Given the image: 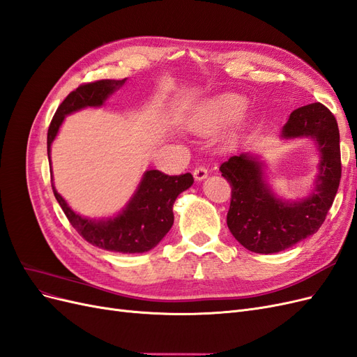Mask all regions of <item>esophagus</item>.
Masks as SVG:
<instances>
[{"label": "esophagus", "instance_id": "obj_1", "mask_svg": "<svg viewBox=\"0 0 357 357\" xmlns=\"http://www.w3.org/2000/svg\"><path fill=\"white\" fill-rule=\"evenodd\" d=\"M207 176H208V169L202 167V165H199V167L193 169V177H195V180H198V181L207 178Z\"/></svg>", "mask_w": 357, "mask_h": 357}]
</instances>
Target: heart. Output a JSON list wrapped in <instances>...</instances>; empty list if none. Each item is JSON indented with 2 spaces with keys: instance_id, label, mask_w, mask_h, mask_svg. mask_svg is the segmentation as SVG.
Instances as JSON below:
<instances>
[{
  "instance_id": "heart-1",
  "label": "heart",
  "mask_w": 357,
  "mask_h": 357,
  "mask_svg": "<svg viewBox=\"0 0 357 357\" xmlns=\"http://www.w3.org/2000/svg\"><path fill=\"white\" fill-rule=\"evenodd\" d=\"M244 101L236 95H225L218 101H214L208 110L205 112L195 122V128L199 132H208L213 128L229 121L243 109Z\"/></svg>"
}]
</instances>
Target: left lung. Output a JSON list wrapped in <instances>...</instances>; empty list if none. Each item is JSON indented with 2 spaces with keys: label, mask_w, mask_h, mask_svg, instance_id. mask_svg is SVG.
I'll list each match as a JSON object with an SVG mask.
<instances>
[{
  "label": "left lung",
  "mask_w": 357,
  "mask_h": 357,
  "mask_svg": "<svg viewBox=\"0 0 357 357\" xmlns=\"http://www.w3.org/2000/svg\"><path fill=\"white\" fill-rule=\"evenodd\" d=\"M282 135L311 137L317 143L320 171L314 192L305 199L275 198L264 181L262 164L252 155L231 156L220 165L232 188L226 223L235 240L255 253L282 252L317 232L340 186V129L328 107L320 102L299 107L291 112Z\"/></svg>",
  "instance_id": "obj_1"
}]
</instances>
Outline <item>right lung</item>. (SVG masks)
<instances>
[{"instance_id":"obj_1","label":"right lung","mask_w":357,"mask_h":357,"mask_svg":"<svg viewBox=\"0 0 357 357\" xmlns=\"http://www.w3.org/2000/svg\"><path fill=\"white\" fill-rule=\"evenodd\" d=\"M123 80H96L80 84L68 93L53 116L47 131V156L58 129L67 114L83 107H100L109 96L121 88ZM52 189L67 219L82 238L104 250L117 253H144L159 244L174 223L172 205L183 190L192 186L190 172L180 176H168L158 169L147 171L132 199L126 208L114 219L91 220L75 214L53 186Z\"/></svg>"}]
</instances>
